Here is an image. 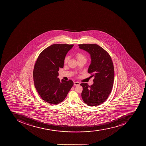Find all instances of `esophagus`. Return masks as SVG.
Listing matches in <instances>:
<instances>
[{
    "label": "esophagus",
    "mask_w": 146,
    "mask_h": 146,
    "mask_svg": "<svg viewBox=\"0 0 146 146\" xmlns=\"http://www.w3.org/2000/svg\"><path fill=\"white\" fill-rule=\"evenodd\" d=\"M80 85V83H79L78 82H74V86H78V85Z\"/></svg>",
    "instance_id": "esophagus-1"
}]
</instances>
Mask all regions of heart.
Segmentation results:
<instances>
[{
    "label": "heart",
    "instance_id": "b5f03b06",
    "mask_svg": "<svg viewBox=\"0 0 146 146\" xmlns=\"http://www.w3.org/2000/svg\"><path fill=\"white\" fill-rule=\"evenodd\" d=\"M76 58H77L78 61H79V60H82V59H85L86 60V58L85 57V56H84L83 54H81L80 53H77L76 54ZM69 59V58L67 56L66 58H65L64 62L65 63H67L68 62Z\"/></svg>",
    "mask_w": 146,
    "mask_h": 146
}]
</instances>
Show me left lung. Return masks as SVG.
I'll list each match as a JSON object with an SVG mask.
<instances>
[{
    "instance_id": "1",
    "label": "left lung",
    "mask_w": 146,
    "mask_h": 146,
    "mask_svg": "<svg viewBox=\"0 0 146 146\" xmlns=\"http://www.w3.org/2000/svg\"><path fill=\"white\" fill-rule=\"evenodd\" d=\"M80 49L88 52L91 58L88 72L94 77V84H80L83 87L81 96L90 106L103 103L111 92L114 83V68L111 58L106 50L97 44H80Z\"/></svg>"
}]
</instances>
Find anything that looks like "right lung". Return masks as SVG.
<instances>
[{"mask_svg":"<svg viewBox=\"0 0 146 146\" xmlns=\"http://www.w3.org/2000/svg\"><path fill=\"white\" fill-rule=\"evenodd\" d=\"M74 45L53 44L44 50L36 61L33 70L35 86L45 102L56 105L62 102L74 85L72 81H60L59 68Z\"/></svg>","mask_w":146,"mask_h":146,"instance_id":"obj_1","label":"right lung"}]
</instances>
